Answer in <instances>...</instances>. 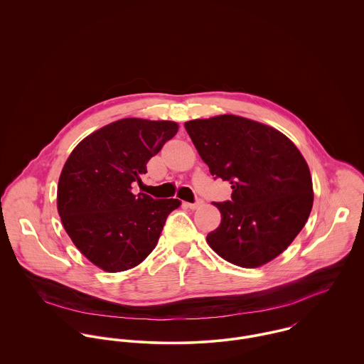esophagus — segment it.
I'll return each mask as SVG.
<instances>
[{
    "mask_svg": "<svg viewBox=\"0 0 364 364\" xmlns=\"http://www.w3.org/2000/svg\"><path fill=\"white\" fill-rule=\"evenodd\" d=\"M186 208H192V210H196V208H202L203 206V200H196L195 203H185Z\"/></svg>",
    "mask_w": 364,
    "mask_h": 364,
    "instance_id": "1",
    "label": "esophagus"
}]
</instances>
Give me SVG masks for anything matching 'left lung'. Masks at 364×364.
<instances>
[{
	"instance_id": "obj_1",
	"label": "left lung",
	"mask_w": 364,
	"mask_h": 364,
	"mask_svg": "<svg viewBox=\"0 0 364 364\" xmlns=\"http://www.w3.org/2000/svg\"><path fill=\"white\" fill-rule=\"evenodd\" d=\"M210 173L231 183V200L213 203L220 225L208 234L210 248L241 267L279 257L311 213L310 168L294 143L259 122L220 114L185 123Z\"/></svg>"
}]
</instances>
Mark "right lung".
<instances>
[{
	"label": "right lung",
	"instance_id": "right-lung-1",
	"mask_svg": "<svg viewBox=\"0 0 364 364\" xmlns=\"http://www.w3.org/2000/svg\"><path fill=\"white\" fill-rule=\"evenodd\" d=\"M178 129L169 120L120 119L87 136L67 158L57 210L74 245L105 272L140 264L156 248L168 214L181 206L178 199L132 192Z\"/></svg>",
	"mask_w": 364,
	"mask_h": 364
}]
</instances>
